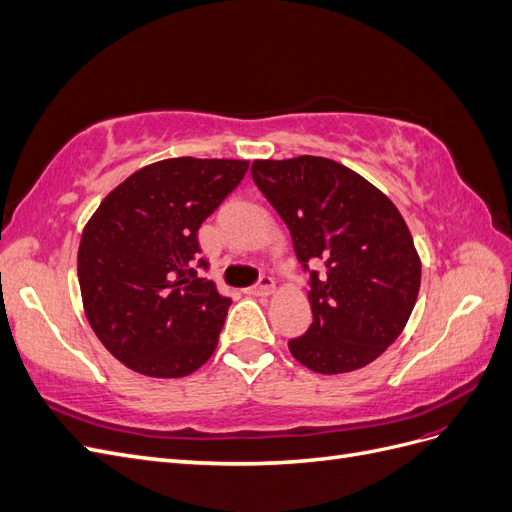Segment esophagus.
<instances>
[{"label": "esophagus", "instance_id": "esophagus-1", "mask_svg": "<svg viewBox=\"0 0 512 512\" xmlns=\"http://www.w3.org/2000/svg\"><path fill=\"white\" fill-rule=\"evenodd\" d=\"M273 290H275V282L271 280V277H260V282L256 284V286H252L250 290V294H254V297H269V294H273Z\"/></svg>", "mask_w": 512, "mask_h": 512}]
</instances>
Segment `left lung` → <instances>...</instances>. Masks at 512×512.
<instances>
[{"label":"left lung","mask_w":512,"mask_h":512,"mask_svg":"<svg viewBox=\"0 0 512 512\" xmlns=\"http://www.w3.org/2000/svg\"><path fill=\"white\" fill-rule=\"evenodd\" d=\"M252 179L309 271L312 324L288 342L294 359L318 374L376 361L404 331L421 288V258L397 207L329 158L256 160ZM309 261H322L325 273Z\"/></svg>","instance_id":"obj_1"}]
</instances>
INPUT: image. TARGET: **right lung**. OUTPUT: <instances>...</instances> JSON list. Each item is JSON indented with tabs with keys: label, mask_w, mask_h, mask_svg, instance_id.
<instances>
[{
	"label": "right lung",
	"mask_w": 512,
	"mask_h": 512,
	"mask_svg": "<svg viewBox=\"0 0 512 512\" xmlns=\"http://www.w3.org/2000/svg\"><path fill=\"white\" fill-rule=\"evenodd\" d=\"M247 160L170 158L108 194L79 245L85 316L104 348L151 378L209 361L230 299L200 277L198 228L237 188Z\"/></svg>",
	"instance_id": "1"
}]
</instances>
